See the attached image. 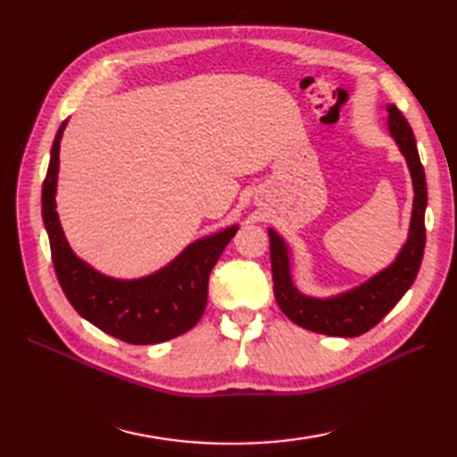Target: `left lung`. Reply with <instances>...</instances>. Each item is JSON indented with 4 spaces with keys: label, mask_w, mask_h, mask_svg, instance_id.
<instances>
[{
    "label": "left lung",
    "mask_w": 457,
    "mask_h": 457,
    "mask_svg": "<svg viewBox=\"0 0 457 457\" xmlns=\"http://www.w3.org/2000/svg\"><path fill=\"white\" fill-rule=\"evenodd\" d=\"M386 110H389V131L409 164L414 187L409 239L393 263L369 278L367 283L347 290L344 295L329 298L306 296L295 287L293 277H290L288 245L275 229H269L277 304L295 324L310 329V332L337 337H355L369 332L391 312L419 275L426 244L424 212L426 200H428L424 167L409 121L396 110V105L391 104Z\"/></svg>",
    "instance_id": "8db88e82"
}]
</instances>
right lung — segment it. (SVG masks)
I'll list each match as a JSON object with an SVG mask.
<instances>
[{"mask_svg": "<svg viewBox=\"0 0 457 457\" xmlns=\"http://www.w3.org/2000/svg\"><path fill=\"white\" fill-rule=\"evenodd\" d=\"M66 121L56 131L43 182V221L58 283L76 312L121 342L161 344L198 324L208 303V278L237 226L194 241L157 273L121 280L105 277L72 253L56 213L58 151Z\"/></svg>", "mask_w": 457, "mask_h": 457, "instance_id": "1", "label": "right lung"}]
</instances>
